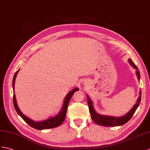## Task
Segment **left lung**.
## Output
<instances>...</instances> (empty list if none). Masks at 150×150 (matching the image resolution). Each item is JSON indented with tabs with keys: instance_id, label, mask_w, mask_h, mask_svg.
Masks as SVG:
<instances>
[{
	"instance_id": "8db88e82",
	"label": "left lung",
	"mask_w": 150,
	"mask_h": 150,
	"mask_svg": "<svg viewBox=\"0 0 150 150\" xmlns=\"http://www.w3.org/2000/svg\"><path fill=\"white\" fill-rule=\"evenodd\" d=\"M129 64L132 65V66L136 69V75L138 80H140V72L138 70V68L136 65L134 64L132 60L129 58ZM87 97V102L88 104L90 112L91 114V116H92V118L93 120V122L97 123V125H99L101 126H104V127H116V126H120L124 125V124L126 123L127 122H129L132 118V116L134 114V112H136L137 108L139 105L141 99V92L140 91L139 92V96L137 103L136 104L134 105L132 109L128 112L127 114L123 115L122 116H120V117H116V116H108V115H100L97 113L96 110H95L94 107L93 105V102L90 99L89 96L86 95Z\"/></svg>"
}]
</instances>
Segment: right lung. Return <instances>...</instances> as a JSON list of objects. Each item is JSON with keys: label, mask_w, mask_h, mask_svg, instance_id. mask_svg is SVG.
I'll list each match as a JSON object with an SVG mask.
<instances>
[{"label": "right lung", "mask_w": 150, "mask_h": 150, "mask_svg": "<svg viewBox=\"0 0 150 150\" xmlns=\"http://www.w3.org/2000/svg\"><path fill=\"white\" fill-rule=\"evenodd\" d=\"M20 69H18V70L16 71L13 79V89L14 92L13 104H14V108H15L18 114L21 117L23 118L24 121L26 123H27L30 127L38 130L52 129V128H54L60 125L61 124L63 123V122L64 121V120L65 118V116H66L67 109L69 101H70L72 95L74 93V92H76V91L79 90L78 88H74V89H72L71 91H70V92L67 93V96H65L64 101V104L62 105V107L60 111L58 112V115H57L54 116H52V117L47 118L45 120H43V121L35 122V121H34V120H32V119L28 118L27 116H25L23 113L21 112V111H20L19 108H18V105L17 104L16 96L15 95H14V83H15V79Z\"/></svg>", "instance_id": "add662e5"}]
</instances>
